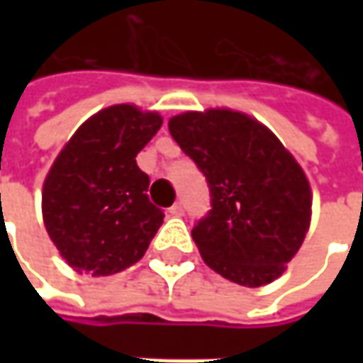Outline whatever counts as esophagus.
<instances>
[{
	"instance_id": "34e87169",
	"label": "esophagus",
	"mask_w": 363,
	"mask_h": 363,
	"mask_svg": "<svg viewBox=\"0 0 363 363\" xmlns=\"http://www.w3.org/2000/svg\"><path fill=\"white\" fill-rule=\"evenodd\" d=\"M169 213L174 216V218H181L182 213H184V204H182L181 200H179V202H174V204L169 208Z\"/></svg>"
}]
</instances>
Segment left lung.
I'll return each instance as SVG.
<instances>
[{
	"mask_svg": "<svg viewBox=\"0 0 363 363\" xmlns=\"http://www.w3.org/2000/svg\"><path fill=\"white\" fill-rule=\"evenodd\" d=\"M169 132L210 189V210L192 228L208 267L259 288L274 281L303 243L311 189L276 135L233 111L184 112Z\"/></svg>",
	"mask_w": 363,
	"mask_h": 363,
	"instance_id": "left-lung-1",
	"label": "left lung"
}]
</instances>
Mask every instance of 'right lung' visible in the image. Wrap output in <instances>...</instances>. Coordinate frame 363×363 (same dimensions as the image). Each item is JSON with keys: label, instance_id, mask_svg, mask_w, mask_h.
<instances>
[{"label": "right lung", "instance_id": "obj_1", "mask_svg": "<svg viewBox=\"0 0 363 363\" xmlns=\"http://www.w3.org/2000/svg\"><path fill=\"white\" fill-rule=\"evenodd\" d=\"M163 120L132 104L96 112L67 142L44 181L43 216L60 255L79 274L111 276L142 259L165 213L135 163Z\"/></svg>", "mask_w": 363, "mask_h": 363}]
</instances>
